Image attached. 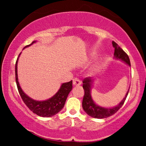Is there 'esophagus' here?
I'll return each instance as SVG.
<instances>
[{"mask_svg": "<svg viewBox=\"0 0 146 146\" xmlns=\"http://www.w3.org/2000/svg\"><path fill=\"white\" fill-rule=\"evenodd\" d=\"M81 84H82V82L78 78H75L73 80V85L75 86H80Z\"/></svg>", "mask_w": 146, "mask_h": 146, "instance_id": "obj_1", "label": "esophagus"}]
</instances>
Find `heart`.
<instances>
[{
    "label": "heart",
    "mask_w": 146,
    "mask_h": 146,
    "mask_svg": "<svg viewBox=\"0 0 146 146\" xmlns=\"http://www.w3.org/2000/svg\"><path fill=\"white\" fill-rule=\"evenodd\" d=\"M99 69V66L98 65H94L92 67L90 68V72H95L98 71V70Z\"/></svg>",
    "instance_id": "1"
}]
</instances>
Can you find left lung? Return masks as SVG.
<instances>
[{
    "label": "left lung",
    "instance_id": "8db88e82",
    "mask_svg": "<svg viewBox=\"0 0 146 146\" xmlns=\"http://www.w3.org/2000/svg\"><path fill=\"white\" fill-rule=\"evenodd\" d=\"M112 45L114 48V54H113L114 59L119 60L130 67V61H129V58L127 54L115 42L112 41ZM94 82L95 80L92 79L90 77L86 78L82 82L83 88L84 90V96L82 100V108L84 110L88 115L94 118L102 119L111 116L115 113H116L123 106L127 96L128 94L129 88L125 94V97L117 106L113 107H102L98 105L94 101L92 97L91 90Z\"/></svg>",
    "mask_w": 146,
    "mask_h": 146
}]
</instances>
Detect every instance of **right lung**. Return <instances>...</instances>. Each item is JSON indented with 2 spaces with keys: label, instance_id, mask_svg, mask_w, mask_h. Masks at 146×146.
<instances>
[{
  "label": "right lung",
  "instance_id": "obj_1",
  "mask_svg": "<svg viewBox=\"0 0 146 146\" xmlns=\"http://www.w3.org/2000/svg\"><path fill=\"white\" fill-rule=\"evenodd\" d=\"M36 42V40L33 41L31 44L27 45L23 49L31 46V45H33ZM21 54V52L20 53L15 64V76L18 90H19V94L23 102L33 113H36L39 116L48 117L57 114L63 108L68 96L72 89V81L62 84L57 92L53 96L48 99L41 101L33 99L24 92L21 86H20L19 78H18V61H19V58Z\"/></svg>",
  "mask_w": 146,
  "mask_h": 146
}]
</instances>
